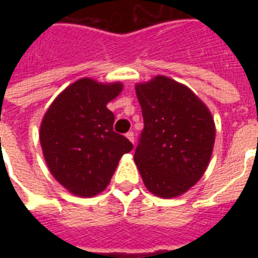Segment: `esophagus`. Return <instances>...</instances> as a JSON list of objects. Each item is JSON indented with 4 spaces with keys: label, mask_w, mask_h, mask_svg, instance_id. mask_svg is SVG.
Wrapping results in <instances>:
<instances>
[{
    "label": "esophagus",
    "mask_w": 258,
    "mask_h": 258,
    "mask_svg": "<svg viewBox=\"0 0 258 258\" xmlns=\"http://www.w3.org/2000/svg\"><path fill=\"white\" fill-rule=\"evenodd\" d=\"M125 137H127V138H128V140L131 141V142H133V144H134L135 137H134V133H133V131H128V133H127V134H125Z\"/></svg>",
    "instance_id": "esophagus-1"
}]
</instances>
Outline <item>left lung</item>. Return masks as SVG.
I'll return each mask as SVG.
<instances>
[{"label":"left lung","mask_w":258,"mask_h":258,"mask_svg":"<svg viewBox=\"0 0 258 258\" xmlns=\"http://www.w3.org/2000/svg\"><path fill=\"white\" fill-rule=\"evenodd\" d=\"M144 130L134 160L144 184L159 198L185 194L210 162L216 125L203 102L186 87L156 76L135 85Z\"/></svg>","instance_id":"8db88e82"}]
</instances>
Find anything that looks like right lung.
<instances>
[{
  "mask_svg": "<svg viewBox=\"0 0 258 258\" xmlns=\"http://www.w3.org/2000/svg\"><path fill=\"white\" fill-rule=\"evenodd\" d=\"M121 90V83L80 79L56 96L42 117L44 159L70 194L91 198L102 192L118 160L133 149L125 137L113 131L114 114L106 107Z\"/></svg>",
  "mask_w": 258,
  "mask_h": 258,
  "instance_id": "obj_1",
  "label": "right lung"
}]
</instances>
